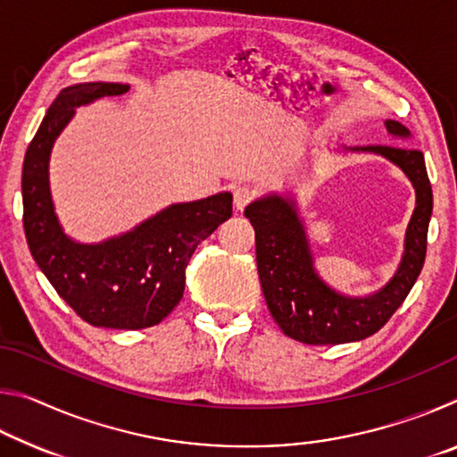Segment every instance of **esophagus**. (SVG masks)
<instances>
[{
	"instance_id": "esophagus-1",
	"label": "esophagus",
	"mask_w": 457,
	"mask_h": 457,
	"mask_svg": "<svg viewBox=\"0 0 457 457\" xmlns=\"http://www.w3.org/2000/svg\"><path fill=\"white\" fill-rule=\"evenodd\" d=\"M256 201V191H253L250 185H236L234 187V205L236 210H245L247 205Z\"/></svg>"
}]
</instances>
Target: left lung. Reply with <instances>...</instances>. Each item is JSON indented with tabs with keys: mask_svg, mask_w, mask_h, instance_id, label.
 <instances>
[{
	"mask_svg": "<svg viewBox=\"0 0 457 457\" xmlns=\"http://www.w3.org/2000/svg\"><path fill=\"white\" fill-rule=\"evenodd\" d=\"M385 127L391 135L409 137L397 120H385ZM354 151H370L393 161L403 169L417 193L403 260L393 280L373 296L346 298L316 276L294 201L270 195L253 201L244 212L256 231L258 274L270 314L286 337L304 345H340L375 335L411 292L428 252L433 193L423 153L385 145L357 146Z\"/></svg>",
	"mask_w": 457,
	"mask_h": 457,
	"instance_id": "1",
	"label": "left lung"
}]
</instances>
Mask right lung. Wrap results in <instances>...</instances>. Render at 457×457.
Here are the masks:
<instances>
[{
    "label": "right lung",
    "instance_id": "right-lung-1",
    "mask_svg": "<svg viewBox=\"0 0 457 457\" xmlns=\"http://www.w3.org/2000/svg\"><path fill=\"white\" fill-rule=\"evenodd\" d=\"M127 90L119 82L60 90L26 151L21 199L29 252L68 306L92 327L138 330L159 324L179 304L191 253L231 218V195L171 205L129 234L96 245L76 244L62 231L48 185L52 145L76 106Z\"/></svg>",
    "mask_w": 457,
    "mask_h": 457
}]
</instances>
